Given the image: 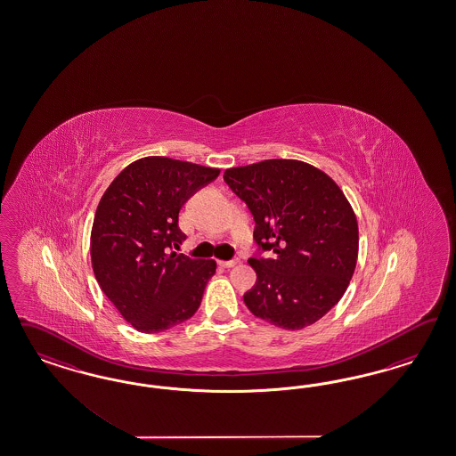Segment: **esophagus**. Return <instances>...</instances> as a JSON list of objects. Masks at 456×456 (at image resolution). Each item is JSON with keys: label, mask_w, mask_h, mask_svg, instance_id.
<instances>
[{"label": "esophagus", "mask_w": 456, "mask_h": 456, "mask_svg": "<svg viewBox=\"0 0 456 456\" xmlns=\"http://www.w3.org/2000/svg\"><path fill=\"white\" fill-rule=\"evenodd\" d=\"M239 264V259H231V261H222V267H225V269H229V267H234Z\"/></svg>", "instance_id": "34e87169"}]
</instances>
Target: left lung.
<instances>
[{
    "instance_id": "1",
    "label": "left lung",
    "mask_w": 456,
    "mask_h": 456,
    "mask_svg": "<svg viewBox=\"0 0 456 456\" xmlns=\"http://www.w3.org/2000/svg\"><path fill=\"white\" fill-rule=\"evenodd\" d=\"M224 180L256 222L248 311L282 330L314 324L343 297L356 267L358 222L345 193L299 160L235 167Z\"/></svg>"
}]
</instances>
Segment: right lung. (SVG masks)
<instances>
[{
    "label": "right lung",
    "mask_w": 456,
    "mask_h": 456,
    "mask_svg": "<svg viewBox=\"0 0 456 456\" xmlns=\"http://www.w3.org/2000/svg\"><path fill=\"white\" fill-rule=\"evenodd\" d=\"M217 168L147 157L124 168L98 204L90 254L98 284L126 322L160 332L192 318L216 263L177 254L179 212Z\"/></svg>",
    "instance_id": "obj_1"
}]
</instances>
